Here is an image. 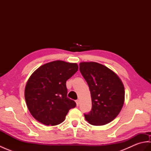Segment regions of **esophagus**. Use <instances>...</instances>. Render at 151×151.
<instances>
[{
    "label": "esophagus",
    "instance_id": "1",
    "mask_svg": "<svg viewBox=\"0 0 151 151\" xmlns=\"http://www.w3.org/2000/svg\"><path fill=\"white\" fill-rule=\"evenodd\" d=\"M76 106H78V105H79V100H76Z\"/></svg>",
    "mask_w": 151,
    "mask_h": 151
}]
</instances>
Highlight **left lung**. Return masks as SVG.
Returning <instances> with one entry per match:
<instances>
[{"label": "left lung", "instance_id": "left-lung-1", "mask_svg": "<svg viewBox=\"0 0 151 151\" xmlns=\"http://www.w3.org/2000/svg\"><path fill=\"white\" fill-rule=\"evenodd\" d=\"M80 71L91 93V110L86 120L95 126L110 123L119 114L124 101V88L113 70L97 62H81Z\"/></svg>", "mask_w": 151, "mask_h": 151}]
</instances>
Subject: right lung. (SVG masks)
<instances>
[{
    "instance_id": "right-lung-1",
    "label": "right lung",
    "mask_w": 151,
    "mask_h": 151,
    "mask_svg": "<svg viewBox=\"0 0 151 151\" xmlns=\"http://www.w3.org/2000/svg\"><path fill=\"white\" fill-rule=\"evenodd\" d=\"M76 63L56 60L40 66L32 74L25 86L28 110L40 123L55 126L65 120L75 102L67 97L66 81L78 70Z\"/></svg>"
}]
</instances>
